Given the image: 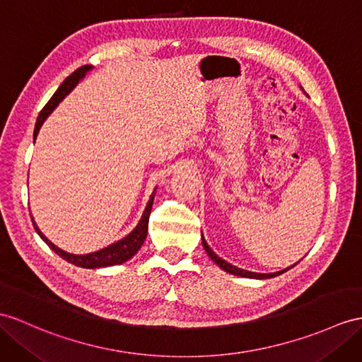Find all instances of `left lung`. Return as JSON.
I'll list each match as a JSON object with an SVG mask.
<instances>
[{
	"mask_svg": "<svg viewBox=\"0 0 362 362\" xmlns=\"http://www.w3.org/2000/svg\"><path fill=\"white\" fill-rule=\"evenodd\" d=\"M202 245H204V249H206V252H207V255L209 257L214 259L219 267H221L223 270H226V272H228V273H232V275H238V276H244V278H255V279H266V278H273V276H278V275H281V273H284V272H287L288 269H292V267H287L286 270H281V272H276V273H253V272H247V270H243V269H238V267H235V266H232V264H228L227 261H224V259H221L218 257V255L211 250L209 245H207V243H206V240H204V236H202Z\"/></svg>",
	"mask_w": 362,
	"mask_h": 362,
	"instance_id": "left-lung-1",
	"label": "left lung"
}]
</instances>
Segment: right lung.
Returning a JSON list of instances; mask_svg holds the SVG:
<instances>
[{"instance_id": "add662e5", "label": "right lung", "mask_w": 362, "mask_h": 362, "mask_svg": "<svg viewBox=\"0 0 362 362\" xmlns=\"http://www.w3.org/2000/svg\"><path fill=\"white\" fill-rule=\"evenodd\" d=\"M92 66H81L79 69H76L74 74H70L63 84H61L58 87V90L54 93V96L47 101V104L44 105L42 110L40 112L38 115V119H37V124H35V132H33V136L37 138L38 132H40V127L44 122V119H46L50 112L54 110L58 103L64 98V96L74 89V87L78 84V81L81 78H84L87 70H90ZM153 197H155V190L152 193L151 199H148L147 202V207L144 210L143 214V218L139 219L138 226L132 230L126 238H122L121 241L118 243H113L112 245H109V247L105 249H101L98 252H93V253H87V255H72V253H67L64 250L58 249L55 244H52L46 236H44L40 228L37 227V224H35V221L32 219L33 223V227L35 230L38 232V235L41 236V240L46 243L49 247L54 250L57 255H59L61 258L66 259L67 262L70 264H75V266L78 267H84V269H98V267H107V266H115V264H122L126 262L127 259H130L139 250L141 245H143L146 236H147V228H148V216H151V211H152V204H153Z\"/></svg>"}]
</instances>
